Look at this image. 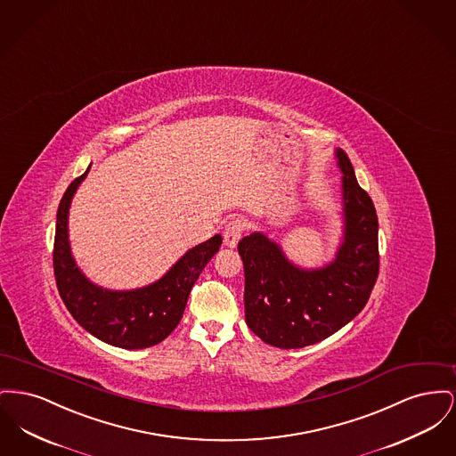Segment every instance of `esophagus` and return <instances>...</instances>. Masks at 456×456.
Wrapping results in <instances>:
<instances>
[{
  "mask_svg": "<svg viewBox=\"0 0 456 456\" xmlns=\"http://www.w3.org/2000/svg\"><path fill=\"white\" fill-rule=\"evenodd\" d=\"M243 232H245V221L243 219L237 217V219L228 221L226 226H224V232H223L224 245L235 247L239 243L240 237H241Z\"/></svg>",
  "mask_w": 456,
  "mask_h": 456,
  "instance_id": "1",
  "label": "esophagus"
}]
</instances>
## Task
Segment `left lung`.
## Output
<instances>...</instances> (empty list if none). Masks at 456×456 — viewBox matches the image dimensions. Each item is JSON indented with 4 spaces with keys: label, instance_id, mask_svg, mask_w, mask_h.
<instances>
[{
    "label": "left lung",
    "instance_id": "left-lung-1",
    "mask_svg": "<svg viewBox=\"0 0 456 456\" xmlns=\"http://www.w3.org/2000/svg\"><path fill=\"white\" fill-rule=\"evenodd\" d=\"M336 156L343 171L345 240L335 263L304 271L263 233L239 241L245 322L276 348H304L341 330L365 307L379 274L374 202L360 187L348 154L338 149Z\"/></svg>",
    "mask_w": 456,
    "mask_h": 456
}]
</instances>
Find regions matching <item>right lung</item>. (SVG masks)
Masks as SVG:
<instances>
[{"label": "right lung", "mask_w": 456, "mask_h": 456, "mask_svg": "<svg viewBox=\"0 0 456 456\" xmlns=\"http://www.w3.org/2000/svg\"><path fill=\"white\" fill-rule=\"evenodd\" d=\"M89 168L63 193L56 213L53 247L54 280L73 319L91 335L126 350L161 343L178 326L199 274L219 250L221 237L191 248L156 283L132 291H110L93 285L75 265L69 245L67 219L73 193Z\"/></svg>", "instance_id": "right-lung-1"}]
</instances>
